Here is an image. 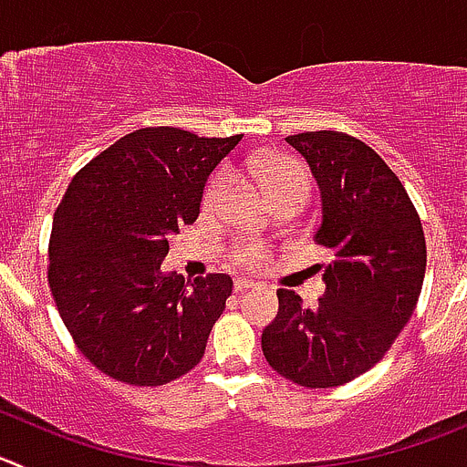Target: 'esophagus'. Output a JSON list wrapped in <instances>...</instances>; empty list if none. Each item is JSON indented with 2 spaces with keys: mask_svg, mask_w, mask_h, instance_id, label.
<instances>
[{
  "mask_svg": "<svg viewBox=\"0 0 467 467\" xmlns=\"http://www.w3.org/2000/svg\"><path fill=\"white\" fill-rule=\"evenodd\" d=\"M254 287H258V283L246 281V278H237V281H234V293H244V290H254Z\"/></svg>",
  "mask_w": 467,
  "mask_h": 467,
  "instance_id": "1",
  "label": "esophagus"
}]
</instances>
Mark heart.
<instances>
[{
    "label": "heart",
    "instance_id": "b5f03b06",
    "mask_svg": "<svg viewBox=\"0 0 467 467\" xmlns=\"http://www.w3.org/2000/svg\"><path fill=\"white\" fill-rule=\"evenodd\" d=\"M246 172L272 204L283 202V200H302L304 202L308 193L306 168L293 156L276 154V151H260V154H254L246 161ZM225 184H228V174H213L202 195L204 209H212L213 204L219 202ZM265 258H267V251L260 244H242L234 251V260L244 267H260Z\"/></svg>",
    "mask_w": 467,
    "mask_h": 467
}]
</instances>
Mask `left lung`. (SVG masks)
Masks as SVG:
<instances>
[{"label": "left lung", "mask_w": 467, "mask_h": 467, "mask_svg": "<svg viewBox=\"0 0 467 467\" xmlns=\"http://www.w3.org/2000/svg\"><path fill=\"white\" fill-rule=\"evenodd\" d=\"M306 159L320 189L313 242L334 260L313 308L278 290V313L263 332L274 371L302 387H338L385 357L421 293L426 242L421 221L389 165L338 130L285 138Z\"/></svg>", "instance_id": "left-lung-1"}]
</instances>
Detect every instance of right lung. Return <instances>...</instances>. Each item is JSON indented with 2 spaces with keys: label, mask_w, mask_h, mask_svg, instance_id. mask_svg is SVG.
<instances>
[{
  "label": "right lung",
  "mask_w": 467,
  "mask_h": 467,
  "mask_svg": "<svg viewBox=\"0 0 467 467\" xmlns=\"http://www.w3.org/2000/svg\"><path fill=\"white\" fill-rule=\"evenodd\" d=\"M242 135H124L73 177L50 237L52 297L82 355L110 378L156 387L202 359L233 293L228 274L163 272L168 237L200 213L204 184Z\"/></svg>",
  "instance_id": "right-lung-1"
}]
</instances>
